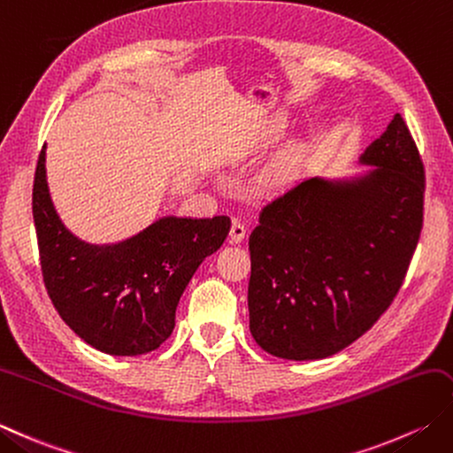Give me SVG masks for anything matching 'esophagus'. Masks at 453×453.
I'll return each mask as SVG.
<instances>
[{
	"mask_svg": "<svg viewBox=\"0 0 453 453\" xmlns=\"http://www.w3.org/2000/svg\"><path fill=\"white\" fill-rule=\"evenodd\" d=\"M247 234V226L242 219H234L232 221V229H229V242L232 243H242L243 237Z\"/></svg>",
	"mask_w": 453,
	"mask_h": 453,
	"instance_id": "1",
	"label": "esophagus"
}]
</instances>
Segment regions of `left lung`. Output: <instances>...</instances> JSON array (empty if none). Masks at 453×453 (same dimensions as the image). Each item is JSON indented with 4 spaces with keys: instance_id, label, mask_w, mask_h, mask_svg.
Listing matches in <instances>:
<instances>
[{
    "instance_id": "left-lung-1",
    "label": "left lung",
    "mask_w": 453,
    "mask_h": 453,
    "mask_svg": "<svg viewBox=\"0 0 453 453\" xmlns=\"http://www.w3.org/2000/svg\"><path fill=\"white\" fill-rule=\"evenodd\" d=\"M356 180L308 179L267 202L250 235V330L274 357L324 359L391 306L418 243L424 165L401 113Z\"/></svg>"
}]
</instances>
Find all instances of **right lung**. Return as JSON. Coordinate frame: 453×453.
Instances as JSON below:
<instances>
[{
  "label": "right lung",
  "instance_id": "1",
  "mask_svg": "<svg viewBox=\"0 0 453 453\" xmlns=\"http://www.w3.org/2000/svg\"><path fill=\"white\" fill-rule=\"evenodd\" d=\"M33 219L49 296L70 330L110 356H143L174 330L192 274L218 251L232 219L161 218L113 245L80 242L50 202L44 147L33 182Z\"/></svg>",
  "mask_w": 453,
  "mask_h": 453
}]
</instances>
